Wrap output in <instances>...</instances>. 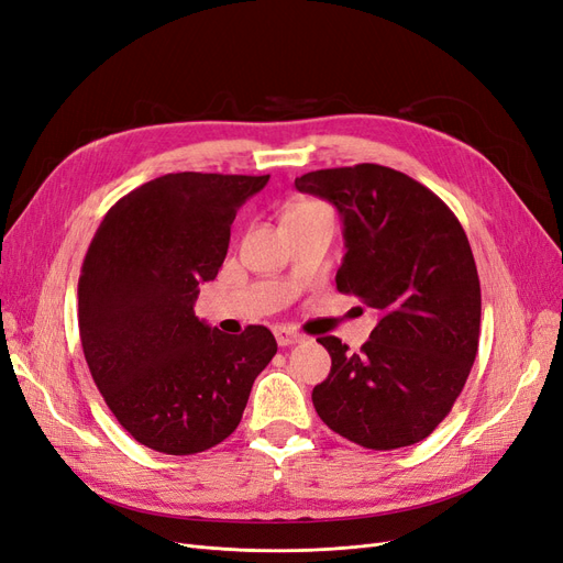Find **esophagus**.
I'll list each match as a JSON object with an SVG mask.
<instances>
[{"label": "esophagus", "instance_id": "1", "mask_svg": "<svg viewBox=\"0 0 563 563\" xmlns=\"http://www.w3.org/2000/svg\"><path fill=\"white\" fill-rule=\"evenodd\" d=\"M275 338H277V343H279L282 347L296 345V343H300V340H302V335H300L298 331L288 329V327H275Z\"/></svg>", "mask_w": 563, "mask_h": 563}]
</instances>
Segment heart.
I'll use <instances>...</instances> for the list:
<instances>
[{"label":"heart","instance_id":"heart-1","mask_svg":"<svg viewBox=\"0 0 563 563\" xmlns=\"http://www.w3.org/2000/svg\"><path fill=\"white\" fill-rule=\"evenodd\" d=\"M302 207H312V203H302ZM302 207H298V209H302ZM296 211V209H294Z\"/></svg>","mask_w":563,"mask_h":563}]
</instances>
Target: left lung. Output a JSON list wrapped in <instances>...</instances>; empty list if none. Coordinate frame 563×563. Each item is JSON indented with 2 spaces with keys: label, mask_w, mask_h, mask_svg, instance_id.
I'll list each match as a JSON object with an SVG mask.
<instances>
[{
  "label": "left lung",
  "mask_w": 563,
  "mask_h": 563,
  "mask_svg": "<svg viewBox=\"0 0 563 563\" xmlns=\"http://www.w3.org/2000/svg\"><path fill=\"white\" fill-rule=\"evenodd\" d=\"M343 218L340 294L380 314L360 354L335 335L329 378L312 389L319 418L373 451L411 446L449 416L479 347L482 288L467 234L432 190L395 168L356 164L296 178Z\"/></svg>",
  "instance_id": "left-lung-1"
}]
</instances>
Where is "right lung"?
I'll return each mask as SVG.
<instances>
[{
	"instance_id": "add662e5",
	"label": "right lung",
	"mask_w": 563,
	"mask_h": 563,
	"mask_svg": "<svg viewBox=\"0 0 563 563\" xmlns=\"http://www.w3.org/2000/svg\"><path fill=\"white\" fill-rule=\"evenodd\" d=\"M269 176L166 174L106 213L79 275V338L96 387L139 444L192 455L228 439L277 354L265 327L225 335L195 317L242 203Z\"/></svg>"
}]
</instances>
